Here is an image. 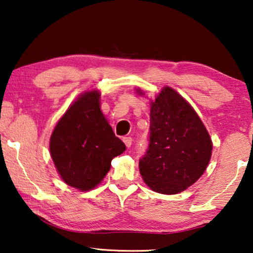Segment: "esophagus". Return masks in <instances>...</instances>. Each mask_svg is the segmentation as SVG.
Segmentation results:
<instances>
[{
	"label": "esophagus",
	"instance_id": "obj_1",
	"mask_svg": "<svg viewBox=\"0 0 253 253\" xmlns=\"http://www.w3.org/2000/svg\"><path fill=\"white\" fill-rule=\"evenodd\" d=\"M123 141H124V144H126V148H130L131 147V144H132V139H131L130 137L123 138Z\"/></svg>",
	"mask_w": 253,
	"mask_h": 253
}]
</instances>
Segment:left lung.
<instances>
[{"mask_svg": "<svg viewBox=\"0 0 253 253\" xmlns=\"http://www.w3.org/2000/svg\"><path fill=\"white\" fill-rule=\"evenodd\" d=\"M139 95H145L137 88ZM150 146L139 171L151 190L176 195L198 181L212 157L213 143L193 107L165 86L151 100Z\"/></svg>", "mask_w": 253, "mask_h": 253, "instance_id": "8db88e82", "label": "left lung"}]
</instances>
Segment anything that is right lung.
<instances>
[{
  "mask_svg": "<svg viewBox=\"0 0 253 253\" xmlns=\"http://www.w3.org/2000/svg\"><path fill=\"white\" fill-rule=\"evenodd\" d=\"M100 95L95 88L82 93L58 120L49 140L58 175L79 191L98 186L113 159L126 151L101 112Z\"/></svg>",
  "mask_w": 253,
  "mask_h": 253,
  "instance_id": "1",
  "label": "right lung"
}]
</instances>
